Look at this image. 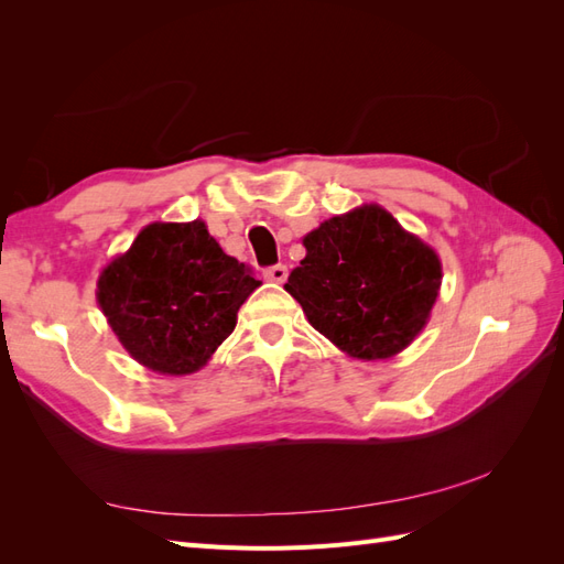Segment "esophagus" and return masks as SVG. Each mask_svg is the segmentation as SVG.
<instances>
[{"label": "esophagus", "mask_w": 564, "mask_h": 564, "mask_svg": "<svg viewBox=\"0 0 564 564\" xmlns=\"http://www.w3.org/2000/svg\"><path fill=\"white\" fill-rule=\"evenodd\" d=\"M286 275H289V270H286V265H282V263L270 265V268L263 270V278H265L268 282H275V284L286 282Z\"/></svg>", "instance_id": "obj_1"}]
</instances>
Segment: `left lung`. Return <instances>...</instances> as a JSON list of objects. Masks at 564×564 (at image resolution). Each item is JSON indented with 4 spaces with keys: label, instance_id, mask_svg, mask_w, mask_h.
<instances>
[{
    "label": "left lung",
    "instance_id": "8db88e82",
    "mask_svg": "<svg viewBox=\"0 0 564 564\" xmlns=\"http://www.w3.org/2000/svg\"><path fill=\"white\" fill-rule=\"evenodd\" d=\"M303 247L284 289L346 355L386 360L425 327L442 284L440 259L379 204L324 220Z\"/></svg>",
    "mask_w": 564,
    "mask_h": 564
}]
</instances>
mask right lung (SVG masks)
<instances>
[{"label": "right lung", "mask_w": 564, "mask_h": 564, "mask_svg": "<svg viewBox=\"0 0 564 564\" xmlns=\"http://www.w3.org/2000/svg\"><path fill=\"white\" fill-rule=\"evenodd\" d=\"M261 282L228 256L204 220L150 224L98 278V305L143 367L183 377L207 365Z\"/></svg>", "instance_id": "1"}]
</instances>
